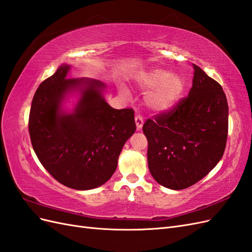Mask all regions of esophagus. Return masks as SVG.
Wrapping results in <instances>:
<instances>
[{
  "instance_id": "1",
  "label": "esophagus",
  "mask_w": 252,
  "mask_h": 252,
  "mask_svg": "<svg viewBox=\"0 0 252 252\" xmlns=\"http://www.w3.org/2000/svg\"><path fill=\"white\" fill-rule=\"evenodd\" d=\"M134 121H135L136 129H138V130H140V129H141L142 126H143V124H144V121H143L142 116H140V114H136L135 118H134Z\"/></svg>"
}]
</instances>
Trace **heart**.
Returning a JSON list of instances; mask_svg holds the SVG:
<instances>
[{
  "instance_id": "heart-1",
  "label": "heart",
  "mask_w": 252,
  "mask_h": 252,
  "mask_svg": "<svg viewBox=\"0 0 252 252\" xmlns=\"http://www.w3.org/2000/svg\"><path fill=\"white\" fill-rule=\"evenodd\" d=\"M139 86L148 91L145 101L156 112H165L173 108L185 90V81L178 74H170L164 69H152L138 78Z\"/></svg>"
}]
</instances>
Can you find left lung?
<instances>
[{"mask_svg": "<svg viewBox=\"0 0 252 252\" xmlns=\"http://www.w3.org/2000/svg\"><path fill=\"white\" fill-rule=\"evenodd\" d=\"M192 87L168 111L148 119V167L162 186L181 190L207 175L222 158L228 133V104L220 84L193 64Z\"/></svg>", "mask_w": 252, "mask_h": 252, "instance_id": "1", "label": "left lung"}]
</instances>
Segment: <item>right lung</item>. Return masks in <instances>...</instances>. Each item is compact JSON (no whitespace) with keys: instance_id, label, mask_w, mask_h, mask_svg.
Wrapping results in <instances>:
<instances>
[{"instance_id":"right-lung-1","label":"right lung","mask_w":252,"mask_h":252,"mask_svg":"<svg viewBox=\"0 0 252 252\" xmlns=\"http://www.w3.org/2000/svg\"><path fill=\"white\" fill-rule=\"evenodd\" d=\"M69 68L59 67L36 89L28 129L44 168L64 186L88 190L116 171L122 148L135 131L134 111L110 107L102 94L105 84L68 79ZM72 90L81 91L80 101L73 113H62L60 103Z\"/></svg>"}]
</instances>
